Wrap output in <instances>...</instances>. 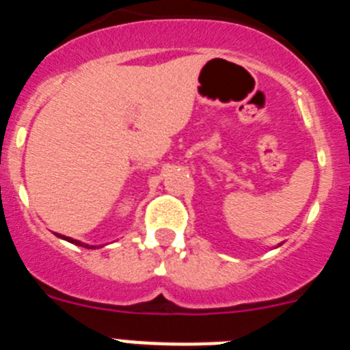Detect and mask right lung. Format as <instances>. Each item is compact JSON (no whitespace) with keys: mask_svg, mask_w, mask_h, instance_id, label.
Returning <instances> with one entry per match:
<instances>
[{"mask_svg":"<svg viewBox=\"0 0 350 350\" xmlns=\"http://www.w3.org/2000/svg\"><path fill=\"white\" fill-rule=\"evenodd\" d=\"M55 234H57L59 238H63V240H66V242L75 243V245H79V247H85V249H100V247H103V245H89V243H83V242H80V240H73V238L64 237V234H59V233H55Z\"/></svg>","mask_w":350,"mask_h":350,"instance_id":"right-lung-1","label":"right lung"}]
</instances>
